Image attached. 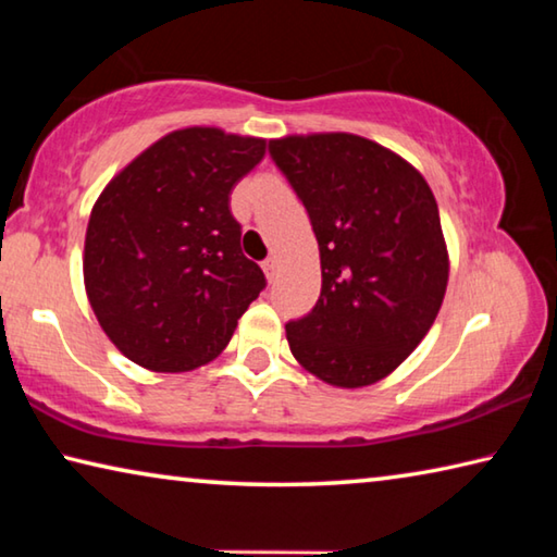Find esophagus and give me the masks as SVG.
I'll return each mask as SVG.
<instances>
[{
	"mask_svg": "<svg viewBox=\"0 0 557 557\" xmlns=\"http://www.w3.org/2000/svg\"><path fill=\"white\" fill-rule=\"evenodd\" d=\"M262 270H265V275H268V280H272L275 277V272H277V260L275 258H268L265 262H262Z\"/></svg>",
	"mask_w": 557,
	"mask_h": 557,
	"instance_id": "esophagus-1",
	"label": "esophagus"
}]
</instances>
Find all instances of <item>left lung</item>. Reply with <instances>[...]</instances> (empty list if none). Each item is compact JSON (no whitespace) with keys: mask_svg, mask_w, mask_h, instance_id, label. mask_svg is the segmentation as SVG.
<instances>
[{"mask_svg":"<svg viewBox=\"0 0 557 557\" xmlns=\"http://www.w3.org/2000/svg\"><path fill=\"white\" fill-rule=\"evenodd\" d=\"M322 258L314 309L285 324L289 351L338 388L388 375L430 332L449 277L437 201L391 149L346 132L272 139Z\"/></svg>","mask_w":557,"mask_h":557,"instance_id":"obj_1","label":"left lung"}]
</instances>
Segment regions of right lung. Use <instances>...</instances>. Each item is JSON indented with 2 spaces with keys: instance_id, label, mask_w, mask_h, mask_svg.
I'll return each instance as SVG.
<instances>
[{
  "instance_id": "right-lung-1",
  "label": "right lung",
  "mask_w": 557,
  "mask_h": 557,
  "mask_svg": "<svg viewBox=\"0 0 557 557\" xmlns=\"http://www.w3.org/2000/svg\"><path fill=\"white\" fill-rule=\"evenodd\" d=\"M265 139L176 129L112 178L86 233V292L129 361L182 373L213 361L268 280L243 256L231 191Z\"/></svg>"
}]
</instances>
